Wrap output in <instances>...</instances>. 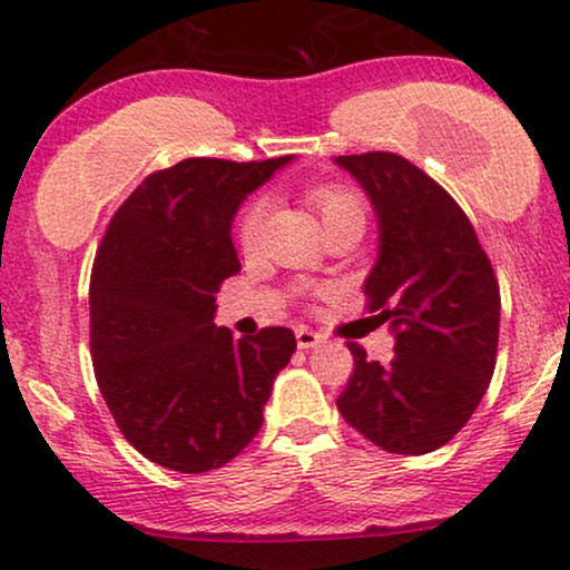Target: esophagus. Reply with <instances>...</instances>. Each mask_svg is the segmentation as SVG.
<instances>
[{"label":"esophagus","instance_id":"obj_1","mask_svg":"<svg viewBox=\"0 0 570 570\" xmlns=\"http://www.w3.org/2000/svg\"><path fill=\"white\" fill-rule=\"evenodd\" d=\"M295 337H297L299 348H314V346H318V343H322V335L314 333V330H308V327H297Z\"/></svg>","mask_w":570,"mask_h":570}]
</instances>
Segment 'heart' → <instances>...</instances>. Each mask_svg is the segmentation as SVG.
Here are the masks:
<instances>
[{
	"label": "heart",
	"mask_w": 570,
	"mask_h": 570,
	"mask_svg": "<svg viewBox=\"0 0 570 570\" xmlns=\"http://www.w3.org/2000/svg\"><path fill=\"white\" fill-rule=\"evenodd\" d=\"M311 205L318 210L324 224H330L337 216L346 214H362V199L356 197L352 189H343V186L335 184H316L308 189ZM267 218V199L254 197L248 199L246 208L240 210L235 224V240L243 252H254L256 243L262 237V227H265Z\"/></svg>",
	"instance_id": "b5f03b06"
}]
</instances>
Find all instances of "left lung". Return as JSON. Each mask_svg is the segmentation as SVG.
Instances as JSON below:
<instances>
[{"label": "left lung", "mask_w": 570, "mask_h": 570, "mask_svg": "<svg viewBox=\"0 0 570 570\" xmlns=\"http://www.w3.org/2000/svg\"><path fill=\"white\" fill-rule=\"evenodd\" d=\"M379 216V259L367 311L390 322L395 356L367 360L348 343L354 373L337 397L343 419L392 454H428L476 411L495 371L500 289L490 256L454 197L403 156H335Z\"/></svg>", "instance_id": "obj_1"}]
</instances>
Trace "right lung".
I'll return each instance as SVG.
<instances>
[{
	"instance_id": "add662e5",
	"label": "right lung",
	"mask_w": 570,
	"mask_h": 570,
	"mask_svg": "<svg viewBox=\"0 0 570 570\" xmlns=\"http://www.w3.org/2000/svg\"><path fill=\"white\" fill-rule=\"evenodd\" d=\"M289 159H184L148 175L105 229L89 286L94 376L156 465L205 473L237 458L295 354L286 327L233 337L214 324L218 286L240 271L235 210Z\"/></svg>"
}]
</instances>
